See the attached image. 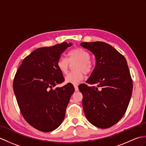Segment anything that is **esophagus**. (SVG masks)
<instances>
[{
    "label": "esophagus",
    "instance_id": "34e87169",
    "mask_svg": "<svg viewBox=\"0 0 146 146\" xmlns=\"http://www.w3.org/2000/svg\"><path fill=\"white\" fill-rule=\"evenodd\" d=\"M74 87H75V91H78V85H74Z\"/></svg>",
    "mask_w": 146,
    "mask_h": 146
}]
</instances>
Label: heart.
Returning <instances> with one entry per match:
<instances>
[{
  "label": "heart",
  "instance_id": "heart-1",
  "mask_svg": "<svg viewBox=\"0 0 146 146\" xmlns=\"http://www.w3.org/2000/svg\"><path fill=\"white\" fill-rule=\"evenodd\" d=\"M68 58L60 57L56 63L58 69L63 74H66L69 68L70 63L77 61L74 64V70L65 76V82L73 84H77L83 80L85 73H90L93 69V64L90 60V56L85 49L76 48L68 52Z\"/></svg>",
  "mask_w": 146,
  "mask_h": 146
}]
</instances>
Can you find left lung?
Wrapping results in <instances>:
<instances>
[{
  "mask_svg": "<svg viewBox=\"0 0 146 146\" xmlns=\"http://www.w3.org/2000/svg\"><path fill=\"white\" fill-rule=\"evenodd\" d=\"M94 54L96 64L86 83L78 86L86 119L92 125L106 129L125 114L132 93V80L125 57L113 46L101 41L82 42Z\"/></svg>",
  "mask_w": 146,
  "mask_h": 146,
  "instance_id": "1",
  "label": "left lung"
}]
</instances>
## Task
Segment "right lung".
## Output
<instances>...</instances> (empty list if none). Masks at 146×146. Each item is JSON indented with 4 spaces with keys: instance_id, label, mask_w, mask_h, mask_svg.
Masks as SVG:
<instances>
[{
    "instance_id": "1",
    "label": "right lung",
    "mask_w": 146,
    "mask_h": 146,
    "mask_svg": "<svg viewBox=\"0 0 146 146\" xmlns=\"http://www.w3.org/2000/svg\"><path fill=\"white\" fill-rule=\"evenodd\" d=\"M71 46L64 42L36 49L24 59L15 75L13 89L21 112L40 131L51 132L61 124L75 91L71 83L56 87L64 82L57 61Z\"/></svg>"
}]
</instances>
